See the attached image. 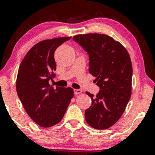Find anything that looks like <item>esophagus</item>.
<instances>
[{
  "label": "esophagus",
  "instance_id": "obj_1",
  "mask_svg": "<svg viewBox=\"0 0 155 155\" xmlns=\"http://www.w3.org/2000/svg\"><path fill=\"white\" fill-rule=\"evenodd\" d=\"M74 94H75V95H79V94H81V92H82V90H76V89H74Z\"/></svg>",
  "mask_w": 155,
  "mask_h": 155
}]
</instances>
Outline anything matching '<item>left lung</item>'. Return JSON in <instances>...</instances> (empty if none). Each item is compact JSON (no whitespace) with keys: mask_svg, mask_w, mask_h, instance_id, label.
<instances>
[{"mask_svg":"<svg viewBox=\"0 0 155 155\" xmlns=\"http://www.w3.org/2000/svg\"><path fill=\"white\" fill-rule=\"evenodd\" d=\"M73 39L87 51L89 72L96 77L100 91L86 92L92 105L85 120L97 130L109 128L120 120L131 97L133 68L127 49L112 37L100 33L76 35Z\"/></svg>","mask_w":155,"mask_h":155,"instance_id":"8db88e82","label":"left lung"}]
</instances>
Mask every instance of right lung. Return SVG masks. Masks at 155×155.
I'll return each instance as SVG.
<instances>
[{"label": "right lung", "mask_w": 155, "mask_h": 155, "mask_svg": "<svg viewBox=\"0 0 155 155\" xmlns=\"http://www.w3.org/2000/svg\"><path fill=\"white\" fill-rule=\"evenodd\" d=\"M71 37L47 39L35 44L19 65L16 87L28 115L42 127L59 123L74 97L71 87H53L49 79L56 70L54 51Z\"/></svg>", "instance_id": "obj_1"}]
</instances>
